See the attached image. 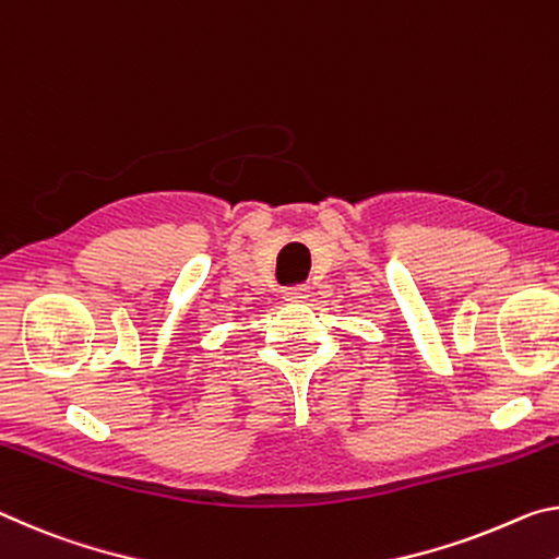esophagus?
Returning <instances> with one entry per match:
<instances>
[{"mask_svg":"<svg viewBox=\"0 0 559 559\" xmlns=\"http://www.w3.org/2000/svg\"><path fill=\"white\" fill-rule=\"evenodd\" d=\"M285 299L287 301H307L309 299V287H292V289H287L285 292Z\"/></svg>","mask_w":559,"mask_h":559,"instance_id":"1","label":"esophagus"}]
</instances>
